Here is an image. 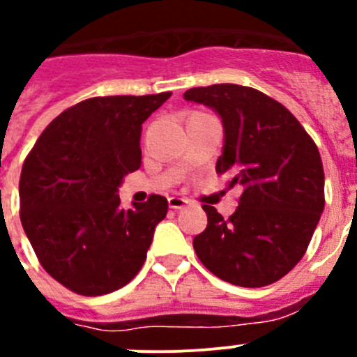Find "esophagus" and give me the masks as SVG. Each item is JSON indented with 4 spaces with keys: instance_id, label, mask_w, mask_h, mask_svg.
<instances>
[{
    "instance_id": "34e87169",
    "label": "esophagus",
    "mask_w": 357,
    "mask_h": 357,
    "mask_svg": "<svg viewBox=\"0 0 357 357\" xmlns=\"http://www.w3.org/2000/svg\"><path fill=\"white\" fill-rule=\"evenodd\" d=\"M188 204V200L183 199V197H169V207L171 209H185Z\"/></svg>"
}]
</instances>
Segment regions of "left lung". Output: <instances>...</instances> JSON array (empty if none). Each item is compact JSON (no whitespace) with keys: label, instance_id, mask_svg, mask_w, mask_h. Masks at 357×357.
Instances as JSON below:
<instances>
[{"label":"left lung","instance_id":"8db88e82","mask_svg":"<svg viewBox=\"0 0 357 357\" xmlns=\"http://www.w3.org/2000/svg\"><path fill=\"white\" fill-rule=\"evenodd\" d=\"M185 99L220 115L225 144L216 172L244 188L228 220L202 206L207 227L193 238V249L207 271L230 284H272L302 259L319 223V150L289 109L251 86H197Z\"/></svg>","mask_w":357,"mask_h":357}]
</instances>
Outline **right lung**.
I'll return each mask as SVG.
<instances>
[{"label": "right lung", "instance_id": "add662e5", "mask_svg": "<svg viewBox=\"0 0 357 357\" xmlns=\"http://www.w3.org/2000/svg\"><path fill=\"white\" fill-rule=\"evenodd\" d=\"M169 98L78 102L52 120L24 160V231L45 271L78 295H106L132 281L167 214L162 195L122 209L119 188L141 167V126Z\"/></svg>", "mask_w": 357, "mask_h": 357}]
</instances>
